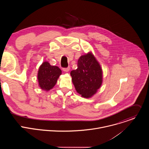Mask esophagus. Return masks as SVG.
<instances>
[{"instance_id": "obj_1", "label": "esophagus", "mask_w": 149, "mask_h": 149, "mask_svg": "<svg viewBox=\"0 0 149 149\" xmlns=\"http://www.w3.org/2000/svg\"><path fill=\"white\" fill-rule=\"evenodd\" d=\"M70 70V67L65 68H63V71H64V72H68Z\"/></svg>"}]
</instances>
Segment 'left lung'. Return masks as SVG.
<instances>
[{
	"label": "left lung",
	"instance_id": "obj_1",
	"mask_svg": "<svg viewBox=\"0 0 149 149\" xmlns=\"http://www.w3.org/2000/svg\"><path fill=\"white\" fill-rule=\"evenodd\" d=\"M70 74L77 92L84 98L92 97L102 83V70L91 52L79 57L77 69Z\"/></svg>",
	"mask_w": 149,
	"mask_h": 149
}]
</instances>
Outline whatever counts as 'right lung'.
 Returning a JSON list of instances; mask_svg holds the SVG:
<instances>
[{
    "mask_svg": "<svg viewBox=\"0 0 149 149\" xmlns=\"http://www.w3.org/2000/svg\"><path fill=\"white\" fill-rule=\"evenodd\" d=\"M62 71L56 66L51 65L48 61H44L40 65L37 78L38 86L42 90L49 91L54 88L57 82Z\"/></svg>",
    "mask_w": 149,
    "mask_h": 149,
    "instance_id": "obj_1",
    "label": "right lung"
}]
</instances>
